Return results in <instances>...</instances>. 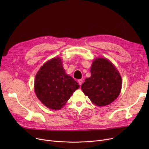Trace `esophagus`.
Instances as JSON below:
<instances>
[{
    "mask_svg": "<svg viewBox=\"0 0 149 149\" xmlns=\"http://www.w3.org/2000/svg\"><path fill=\"white\" fill-rule=\"evenodd\" d=\"M79 84L81 86L82 84H83V80H82V79H80V80H79Z\"/></svg>",
    "mask_w": 149,
    "mask_h": 149,
    "instance_id": "obj_1",
    "label": "esophagus"
}]
</instances>
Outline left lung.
<instances>
[{
	"label": "left lung",
	"mask_w": 149,
	"mask_h": 149,
	"mask_svg": "<svg viewBox=\"0 0 149 149\" xmlns=\"http://www.w3.org/2000/svg\"><path fill=\"white\" fill-rule=\"evenodd\" d=\"M91 77L81 85V89L92 102L98 106L108 105L118 97L122 86L118 70L106 58H98L92 63Z\"/></svg>",
	"instance_id": "1"
}]
</instances>
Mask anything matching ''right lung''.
<instances>
[{
  "label": "right lung",
  "mask_w": 149,
  "mask_h": 149,
  "mask_svg": "<svg viewBox=\"0 0 149 149\" xmlns=\"http://www.w3.org/2000/svg\"><path fill=\"white\" fill-rule=\"evenodd\" d=\"M80 86L68 75L60 58L47 61L39 69L34 83L37 98L49 109L59 110Z\"/></svg>",
  "instance_id": "1"
}]
</instances>
